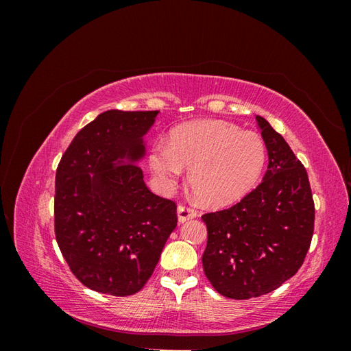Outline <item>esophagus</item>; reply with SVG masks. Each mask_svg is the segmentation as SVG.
<instances>
[{
  "mask_svg": "<svg viewBox=\"0 0 351 351\" xmlns=\"http://www.w3.org/2000/svg\"><path fill=\"white\" fill-rule=\"evenodd\" d=\"M177 217H178V222H186L189 219H193L197 217V212L186 205H180L177 208Z\"/></svg>",
  "mask_w": 351,
  "mask_h": 351,
  "instance_id": "34e87169",
  "label": "esophagus"
}]
</instances>
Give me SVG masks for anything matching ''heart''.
<instances>
[{
	"mask_svg": "<svg viewBox=\"0 0 351 351\" xmlns=\"http://www.w3.org/2000/svg\"><path fill=\"white\" fill-rule=\"evenodd\" d=\"M267 161L262 137L219 120H197L176 127L168 143H158L149 165L158 182L171 187L190 168L189 183L209 205H228L258 183Z\"/></svg>",
	"mask_w": 351,
	"mask_h": 351,
	"instance_id": "obj_1",
	"label": "heart"
}]
</instances>
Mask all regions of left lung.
I'll return each instance as SVG.
<instances>
[{
	"label": "left lung",
	"instance_id": "left-lung-1",
	"mask_svg": "<svg viewBox=\"0 0 351 351\" xmlns=\"http://www.w3.org/2000/svg\"><path fill=\"white\" fill-rule=\"evenodd\" d=\"M256 121L269 158L262 183L231 208L202 215L208 228L205 275L234 300L268 294L291 278L304 262L315 226L306 168L263 117Z\"/></svg>",
	"mask_w": 351,
	"mask_h": 351
}]
</instances>
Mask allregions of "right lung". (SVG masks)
Listing matches in <instances>:
<instances>
[{
	"instance_id": "add662e5",
	"label": "right lung",
	"mask_w": 351,
	"mask_h": 351,
	"mask_svg": "<svg viewBox=\"0 0 351 351\" xmlns=\"http://www.w3.org/2000/svg\"><path fill=\"white\" fill-rule=\"evenodd\" d=\"M158 112L99 114L74 136L57 168L58 247L74 277L98 293L142 290L177 227V205L154 195L137 165Z\"/></svg>"
}]
</instances>
